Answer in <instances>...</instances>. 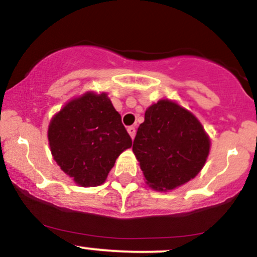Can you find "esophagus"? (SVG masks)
<instances>
[{"label":"esophagus","mask_w":257,"mask_h":257,"mask_svg":"<svg viewBox=\"0 0 257 257\" xmlns=\"http://www.w3.org/2000/svg\"><path fill=\"white\" fill-rule=\"evenodd\" d=\"M126 131H128L129 136H131L132 138H134V137H136V133H137L136 126H128V128H126Z\"/></svg>","instance_id":"1"}]
</instances>
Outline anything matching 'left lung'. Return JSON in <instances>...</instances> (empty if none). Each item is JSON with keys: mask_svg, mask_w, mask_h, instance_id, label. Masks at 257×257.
Instances as JSON below:
<instances>
[{"mask_svg": "<svg viewBox=\"0 0 257 257\" xmlns=\"http://www.w3.org/2000/svg\"><path fill=\"white\" fill-rule=\"evenodd\" d=\"M209 149V137L200 121L170 100H159L148 108L133 143L147 183L162 191L195 178Z\"/></svg>", "mask_w": 257, "mask_h": 257, "instance_id": "8db88e82", "label": "left lung"}]
</instances>
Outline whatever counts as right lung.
<instances>
[{"mask_svg": "<svg viewBox=\"0 0 257 257\" xmlns=\"http://www.w3.org/2000/svg\"><path fill=\"white\" fill-rule=\"evenodd\" d=\"M52 155L61 169L82 186L104 183L132 138L107 94L87 93L57 113L48 128Z\"/></svg>", "mask_w": 257, "mask_h": 257, "instance_id": "1", "label": "right lung"}]
</instances>
